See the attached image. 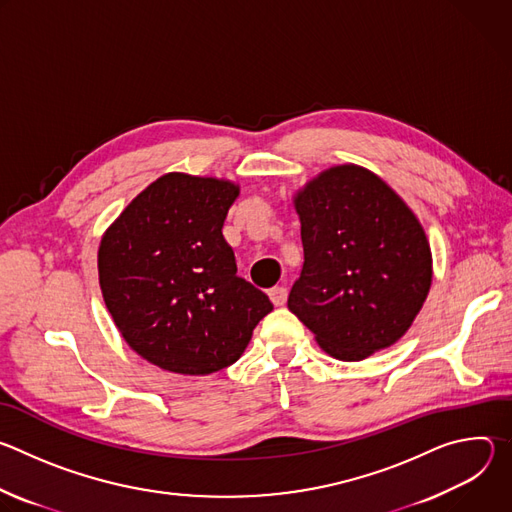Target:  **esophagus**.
I'll return each mask as SVG.
<instances>
[{
	"label": "esophagus",
	"instance_id": "34e87169",
	"mask_svg": "<svg viewBox=\"0 0 512 512\" xmlns=\"http://www.w3.org/2000/svg\"><path fill=\"white\" fill-rule=\"evenodd\" d=\"M269 300L273 302V306H283L287 300V289L281 285H275L269 289Z\"/></svg>",
	"mask_w": 512,
	"mask_h": 512
}]
</instances>
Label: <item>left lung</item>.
I'll use <instances>...</instances> for the list:
<instances>
[{
	"mask_svg": "<svg viewBox=\"0 0 512 512\" xmlns=\"http://www.w3.org/2000/svg\"><path fill=\"white\" fill-rule=\"evenodd\" d=\"M304 267L287 308L338 360L397 342L431 285V251L409 206L373 172L336 166L296 198Z\"/></svg>",
	"mask_w": 512,
	"mask_h": 512,
	"instance_id": "left-lung-1",
	"label": "left lung"
}]
</instances>
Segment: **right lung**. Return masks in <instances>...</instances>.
I'll list each match as a JSON object with an SVG mask.
<instances>
[{
  "label": "right lung",
  "instance_id": "add662e5",
  "mask_svg": "<svg viewBox=\"0 0 512 512\" xmlns=\"http://www.w3.org/2000/svg\"><path fill=\"white\" fill-rule=\"evenodd\" d=\"M239 188L166 174L121 212L99 247V281L125 342L156 367L210 375L233 364L273 304L237 275L223 225Z\"/></svg>",
  "mask_w": 512,
  "mask_h": 512
}]
</instances>
